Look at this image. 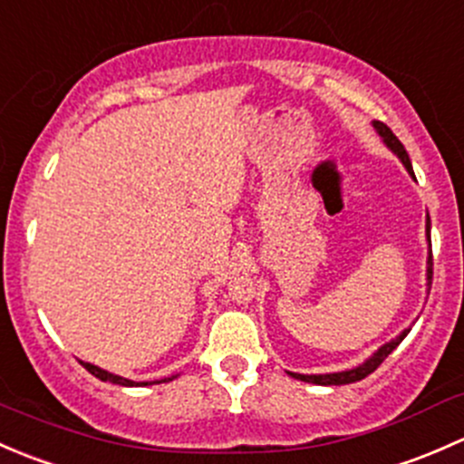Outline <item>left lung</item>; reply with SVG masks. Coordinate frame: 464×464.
I'll list each match as a JSON object with an SVG mask.
<instances>
[{"instance_id":"left-lung-1","label":"left lung","mask_w":464,"mask_h":464,"mask_svg":"<svg viewBox=\"0 0 464 464\" xmlns=\"http://www.w3.org/2000/svg\"><path fill=\"white\" fill-rule=\"evenodd\" d=\"M375 130L379 132V137L383 139V143L388 145V148L392 150V152L397 154V157L401 159V163H404V168L409 170L411 177L413 175V166H411V159L409 154H406L404 145H401L400 139L395 137V134L391 132V128H388L386 123H382V121H375ZM427 236H431V219L427 218ZM429 242H431V237H429ZM431 278H433V256L431 251H429V260H427V280H429V289H431ZM409 334V330L401 332L400 336H395L392 341H388V343H383L382 348L377 350L375 354H372L371 359H366V362L362 363V366L353 368V371H343V372H330V375H298V372H289L294 379H301V382H310V383H319V386H341V383H354V382H362L363 377H368L371 372H375L379 366H382L383 359L388 357V354L392 353V350L397 348V345L404 341V336Z\"/></svg>"}]
</instances>
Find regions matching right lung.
<instances>
[{
	"label": "right lung",
	"instance_id": "add662e5",
	"mask_svg": "<svg viewBox=\"0 0 464 464\" xmlns=\"http://www.w3.org/2000/svg\"><path fill=\"white\" fill-rule=\"evenodd\" d=\"M81 363H82V366L87 368L89 372H92L93 377H98V379H101V382H111V383H119V386H139V383H134L132 379H125V377H119V375H111V372L102 371V368L93 366V363H87V362H81ZM170 379H175V377L161 379V382H170ZM161 382H150V383H161ZM141 386H148V382H143Z\"/></svg>",
	"mask_w": 464,
	"mask_h": 464
}]
</instances>
